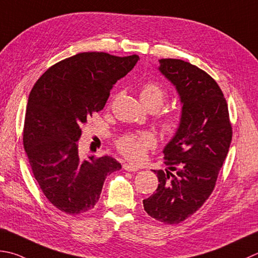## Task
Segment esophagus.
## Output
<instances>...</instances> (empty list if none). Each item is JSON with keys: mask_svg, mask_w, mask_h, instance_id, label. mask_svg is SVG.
<instances>
[{"mask_svg": "<svg viewBox=\"0 0 258 258\" xmlns=\"http://www.w3.org/2000/svg\"><path fill=\"white\" fill-rule=\"evenodd\" d=\"M123 168H124V170H126V171H130V172H136V171H139L138 166L131 165V164H124Z\"/></svg>", "mask_w": 258, "mask_h": 258, "instance_id": "esophagus-1", "label": "esophagus"}]
</instances>
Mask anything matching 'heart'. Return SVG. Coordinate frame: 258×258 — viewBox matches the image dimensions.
Segmentation results:
<instances>
[{
	"label": "heart",
	"instance_id": "b5f03b06",
	"mask_svg": "<svg viewBox=\"0 0 258 258\" xmlns=\"http://www.w3.org/2000/svg\"><path fill=\"white\" fill-rule=\"evenodd\" d=\"M168 97V93L162 86L149 82L145 83L140 90V99L142 104L148 107H155L159 109ZM180 117L176 114L165 116L162 120L163 130L168 133H173L179 127ZM154 145V139L150 133L130 134L125 135L118 141V149L120 153L127 156L131 160L142 159L146 150Z\"/></svg>",
	"mask_w": 258,
	"mask_h": 258
}]
</instances>
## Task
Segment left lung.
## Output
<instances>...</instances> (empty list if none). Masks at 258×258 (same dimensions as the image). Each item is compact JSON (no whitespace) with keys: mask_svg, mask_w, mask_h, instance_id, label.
Returning a JSON list of instances; mask_svg holds the SVG:
<instances>
[{"mask_svg":"<svg viewBox=\"0 0 258 258\" xmlns=\"http://www.w3.org/2000/svg\"><path fill=\"white\" fill-rule=\"evenodd\" d=\"M159 62L182 107L179 127L163 149L168 168L153 170L160 183L143 207L152 218L172 225L195 214L213 192L233 130L224 94L208 74L180 59Z\"/></svg>","mask_w":258,"mask_h":258,"instance_id":"left-lung-1","label":"left lung"}]
</instances>
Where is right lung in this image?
<instances>
[{
  "label": "right lung",
  "instance_id": "right-lung-1",
  "mask_svg": "<svg viewBox=\"0 0 258 258\" xmlns=\"http://www.w3.org/2000/svg\"><path fill=\"white\" fill-rule=\"evenodd\" d=\"M138 54L83 52L53 64L29 95L23 144L35 180L55 208L78 215L94 208L106 176L122 169L109 155L79 154L82 126L99 112L117 80L134 68Z\"/></svg>",
  "mask_w": 258,
  "mask_h": 258
}]
</instances>
